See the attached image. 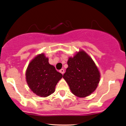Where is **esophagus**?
<instances>
[{
    "label": "esophagus",
    "mask_w": 126,
    "mask_h": 126,
    "mask_svg": "<svg viewBox=\"0 0 126 126\" xmlns=\"http://www.w3.org/2000/svg\"><path fill=\"white\" fill-rule=\"evenodd\" d=\"M60 73H62V74H63L64 72V70L63 69H61L60 70Z\"/></svg>",
    "instance_id": "1"
}]
</instances>
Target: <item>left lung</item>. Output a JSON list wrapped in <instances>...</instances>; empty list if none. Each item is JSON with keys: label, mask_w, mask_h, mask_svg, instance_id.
Wrapping results in <instances>:
<instances>
[{"label": "left lung", "mask_w": 126, "mask_h": 126, "mask_svg": "<svg viewBox=\"0 0 126 126\" xmlns=\"http://www.w3.org/2000/svg\"><path fill=\"white\" fill-rule=\"evenodd\" d=\"M68 67L63 77L72 93L79 97H86L96 89L100 75L92 59L83 51L67 61Z\"/></svg>", "instance_id": "1"}]
</instances>
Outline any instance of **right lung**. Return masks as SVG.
<instances>
[{
	"label": "right lung",
	"mask_w": 126,
	"mask_h": 126,
	"mask_svg": "<svg viewBox=\"0 0 126 126\" xmlns=\"http://www.w3.org/2000/svg\"><path fill=\"white\" fill-rule=\"evenodd\" d=\"M63 77L48 62L43 54L35 57L29 64L26 79L31 91L38 96L46 97L55 91L56 84Z\"/></svg>",
	"instance_id": "right-lung-1"
}]
</instances>
